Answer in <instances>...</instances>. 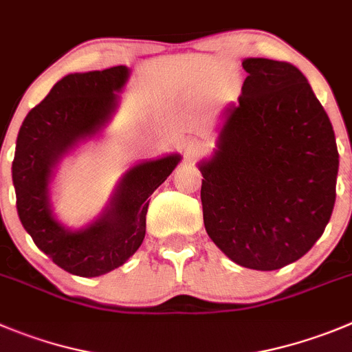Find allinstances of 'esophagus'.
Returning a JSON list of instances; mask_svg holds the SVG:
<instances>
[{"instance_id":"34e87169","label":"esophagus","mask_w":352,"mask_h":352,"mask_svg":"<svg viewBox=\"0 0 352 352\" xmlns=\"http://www.w3.org/2000/svg\"><path fill=\"white\" fill-rule=\"evenodd\" d=\"M183 151H185L186 157H195L202 151V143L199 140H186L183 143Z\"/></svg>"}]
</instances>
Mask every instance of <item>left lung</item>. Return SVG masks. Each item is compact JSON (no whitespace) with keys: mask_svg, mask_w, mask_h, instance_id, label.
I'll list each match as a JSON object with an SVG mask.
<instances>
[{"mask_svg":"<svg viewBox=\"0 0 352 352\" xmlns=\"http://www.w3.org/2000/svg\"><path fill=\"white\" fill-rule=\"evenodd\" d=\"M243 67L239 104L227 108L212 159L199 164L204 225L237 265L277 270L304 256L330 221L337 143L298 67L263 57Z\"/></svg>","mask_w":352,"mask_h":352,"instance_id":"obj_1","label":"left lung"}]
</instances>
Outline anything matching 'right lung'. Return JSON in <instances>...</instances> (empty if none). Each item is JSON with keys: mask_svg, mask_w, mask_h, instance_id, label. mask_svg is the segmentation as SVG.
I'll use <instances>...</instances> for the list:
<instances>
[{"mask_svg": "<svg viewBox=\"0 0 352 352\" xmlns=\"http://www.w3.org/2000/svg\"><path fill=\"white\" fill-rule=\"evenodd\" d=\"M127 76L125 66L64 76L19 131L12 164L19 218L52 262L75 276H102L136 253L146 232L148 197L182 160L173 153L131 167L104 212L80 230H67L54 218L48 199L52 170L80 141L108 124L117 109L115 92Z\"/></svg>", "mask_w": 352, "mask_h": 352, "instance_id": "obj_1", "label": "right lung"}]
</instances>
